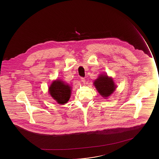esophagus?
<instances>
[{
  "label": "esophagus",
  "mask_w": 159,
  "mask_h": 159,
  "mask_svg": "<svg viewBox=\"0 0 159 159\" xmlns=\"http://www.w3.org/2000/svg\"><path fill=\"white\" fill-rule=\"evenodd\" d=\"M81 81H82V82H83V83H84V82H86V79H85V78H84V77H82V78H81Z\"/></svg>",
  "instance_id": "1"
}]
</instances>
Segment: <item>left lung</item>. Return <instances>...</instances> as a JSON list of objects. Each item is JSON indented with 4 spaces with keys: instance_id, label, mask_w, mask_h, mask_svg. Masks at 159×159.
I'll use <instances>...</instances> for the list:
<instances>
[{
    "instance_id": "8db88e82",
    "label": "left lung",
    "mask_w": 159,
    "mask_h": 159,
    "mask_svg": "<svg viewBox=\"0 0 159 159\" xmlns=\"http://www.w3.org/2000/svg\"><path fill=\"white\" fill-rule=\"evenodd\" d=\"M93 84L99 94L104 98L111 95L116 88L113 79L104 75H100L93 82Z\"/></svg>"
}]
</instances>
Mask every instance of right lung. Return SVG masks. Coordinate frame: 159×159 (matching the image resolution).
<instances>
[{"mask_svg": "<svg viewBox=\"0 0 159 159\" xmlns=\"http://www.w3.org/2000/svg\"><path fill=\"white\" fill-rule=\"evenodd\" d=\"M71 86L61 80L53 81L49 88V92L59 104L67 103L71 96Z\"/></svg>", "mask_w": 159, "mask_h": 159, "instance_id": "right-lung-1", "label": "right lung"}]
</instances>
